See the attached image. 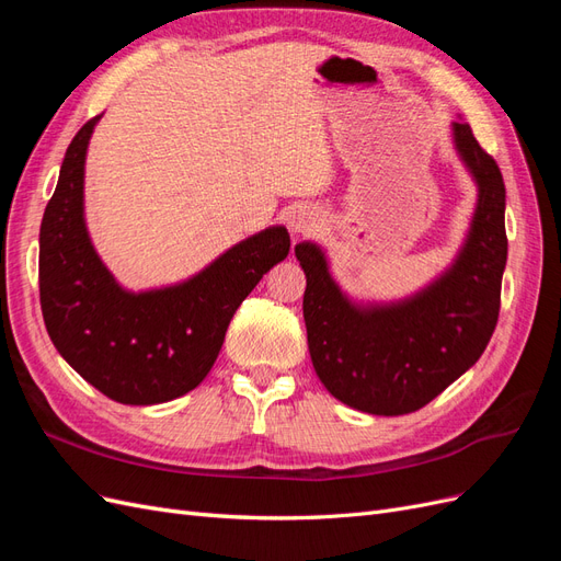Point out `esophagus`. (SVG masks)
<instances>
[{
    "mask_svg": "<svg viewBox=\"0 0 561 561\" xmlns=\"http://www.w3.org/2000/svg\"><path fill=\"white\" fill-rule=\"evenodd\" d=\"M320 222V217L316 210H295L287 219V227H290L293 233H311Z\"/></svg>",
    "mask_w": 561,
    "mask_h": 561,
    "instance_id": "obj_1",
    "label": "esophagus"
}]
</instances>
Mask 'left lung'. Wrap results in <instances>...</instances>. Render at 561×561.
<instances>
[{
	"mask_svg": "<svg viewBox=\"0 0 561 561\" xmlns=\"http://www.w3.org/2000/svg\"><path fill=\"white\" fill-rule=\"evenodd\" d=\"M458 159L478 184L466 241L445 274L388 304L353 301L330 274L325 250L304 241V322L318 379L344 404L377 416L421 410L480 360L501 309L507 260L505 184L496 161L454 122Z\"/></svg>",
	"mask_w": 561,
	"mask_h": 561,
	"instance_id": "obj_1",
	"label": "left lung"
}]
</instances>
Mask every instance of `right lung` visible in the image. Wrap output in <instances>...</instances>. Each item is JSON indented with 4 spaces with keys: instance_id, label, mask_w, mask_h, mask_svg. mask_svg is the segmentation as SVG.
Segmentation results:
<instances>
[{
    "instance_id": "1",
    "label": "right lung",
    "mask_w": 561,
    "mask_h": 561,
    "mask_svg": "<svg viewBox=\"0 0 561 561\" xmlns=\"http://www.w3.org/2000/svg\"><path fill=\"white\" fill-rule=\"evenodd\" d=\"M100 116L65 151L39 231V299L50 342L100 393L159 404L194 390L217 360L229 322L268 268L290 252L285 227L236 243L196 276L130 293L98 257L83 219V165Z\"/></svg>"
}]
</instances>
